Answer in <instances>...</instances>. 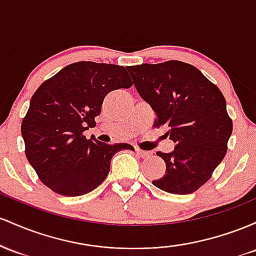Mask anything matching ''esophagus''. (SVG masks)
I'll return each instance as SVG.
<instances>
[{"mask_svg": "<svg viewBox=\"0 0 256 256\" xmlns=\"http://www.w3.org/2000/svg\"><path fill=\"white\" fill-rule=\"evenodd\" d=\"M136 152L138 154V156H140V157H142V158H145V157H148L151 154V152L144 151V150H142V148H136Z\"/></svg>", "mask_w": 256, "mask_h": 256, "instance_id": "1", "label": "esophagus"}]
</instances>
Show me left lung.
Listing matches in <instances>:
<instances>
[{
  "label": "left lung",
  "instance_id": "obj_1",
  "mask_svg": "<svg viewBox=\"0 0 256 256\" xmlns=\"http://www.w3.org/2000/svg\"><path fill=\"white\" fill-rule=\"evenodd\" d=\"M127 70L156 114L154 127H166L175 144L169 154L157 152L166 162V174L152 184L174 194L197 191L228 152L232 120L222 93L197 68L179 60Z\"/></svg>",
  "mask_w": 256,
  "mask_h": 256
}]
</instances>
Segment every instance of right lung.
Returning <instances> with one entry per match:
<instances>
[{
  "mask_svg": "<svg viewBox=\"0 0 256 256\" xmlns=\"http://www.w3.org/2000/svg\"><path fill=\"white\" fill-rule=\"evenodd\" d=\"M124 66L78 62L44 81L30 100L22 122L25 154L40 180L62 196H82L110 172L111 158L129 144L102 142L87 129L96 127L104 98L132 87Z\"/></svg>",
  "mask_w": 256,
  "mask_h": 256,
  "instance_id": "right-lung-1",
  "label": "right lung"
}]
</instances>
